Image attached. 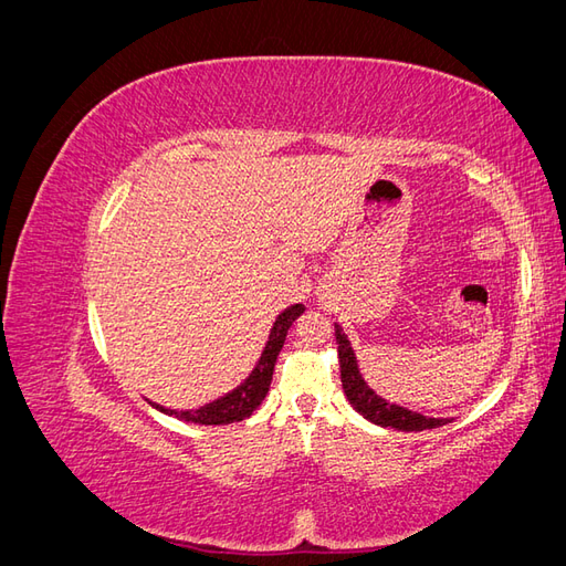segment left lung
I'll return each mask as SVG.
<instances>
[{"label": "left lung", "mask_w": 566, "mask_h": 566, "mask_svg": "<svg viewBox=\"0 0 566 566\" xmlns=\"http://www.w3.org/2000/svg\"><path fill=\"white\" fill-rule=\"evenodd\" d=\"M335 339H337L342 389H345V397L349 399L356 413H361L368 422L391 427V430H399V432L434 430V427L451 422V418H430V416L418 413V410H410L406 406L389 403L387 399H382L380 394H375V389H370L368 382L364 380L361 370H358L356 354L352 349V342L345 335V331H342V325L337 323H335Z\"/></svg>", "instance_id": "obj_1"}]
</instances>
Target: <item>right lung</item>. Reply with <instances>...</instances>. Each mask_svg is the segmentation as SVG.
Wrapping results in <instances>:
<instances>
[{"instance_id": "add662e5", "label": "right lung", "mask_w": 566, "mask_h": 566, "mask_svg": "<svg viewBox=\"0 0 566 566\" xmlns=\"http://www.w3.org/2000/svg\"><path fill=\"white\" fill-rule=\"evenodd\" d=\"M302 314H304V304H293V306H287L283 314H279L276 323H273V328L269 333V339H266L260 361H256V366L252 368L248 378L235 389L224 394V397H219L196 410H175V408H165V406L153 403V401H150V406L158 408L165 416H175L184 422H196V424H229V422H241V420L250 418L269 394L273 368H276V358L285 345L290 325H293L295 318H300Z\"/></svg>"}]
</instances>
